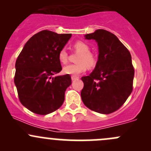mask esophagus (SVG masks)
<instances>
[{
    "label": "esophagus",
    "instance_id": "1",
    "mask_svg": "<svg viewBox=\"0 0 151 151\" xmlns=\"http://www.w3.org/2000/svg\"><path fill=\"white\" fill-rule=\"evenodd\" d=\"M79 77H77V76H71V80H72V81H74V80H78Z\"/></svg>",
    "mask_w": 151,
    "mask_h": 151
}]
</instances>
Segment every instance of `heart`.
Returning <instances> with one entry per match:
<instances>
[{
    "mask_svg": "<svg viewBox=\"0 0 151 151\" xmlns=\"http://www.w3.org/2000/svg\"><path fill=\"white\" fill-rule=\"evenodd\" d=\"M74 49L80 52L77 57V63L68 64L63 67V72L69 75L77 76L83 73L86 70L87 67L89 68H94L97 63V58L95 55L91 52L90 47L84 42L79 41L74 45ZM68 55L65 48L61 49L58 52V60L60 63H66L68 62Z\"/></svg>",
    "mask_w": 151,
    "mask_h": 151,
    "instance_id": "1",
    "label": "heart"
}]
</instances>
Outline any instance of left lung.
I'll return each instance as SVG.
<instances>
[{"label":"left lung","mask_w":151,"mask_h":151,"mask_svg":"<svg viewBox=\"0 0 151 151\" xmlns=\"http://www.w3.org/2000/svg\"><path fill=\"white\" fill-rule=\"evenodd\" d=\"M85 37L96 41L99 54L93 72L81 78L82 100L94 112L112 113L124 104L133 90L132 56L118 37L107 30L99 29Z\"/></svg>","instance_id":"1"}]
</instances>
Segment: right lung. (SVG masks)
I'll list each match as a JSON object with an SVG mask.
<instances>
[{"mask_svg": "<svg viewBox=\"0 0 151 151\" xmlns=\"http://www.w3.org/2000/svg\"><path fill=\"white\" fill-rule=\"evenodd\" d=\"M71 34L42 30L26 42L15 63L14 84L21 104L31 112L47 115L64 101L71 84L69 74L53 77L62 70L58 52Z\"/></svg>", "mask_w": 151, "mask_h": 151, "instance_id": "1", "label": "right lung"}]
</instances>
